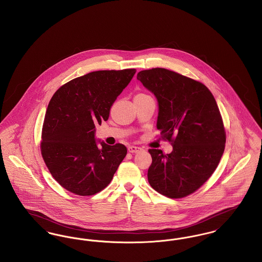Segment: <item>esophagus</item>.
<instances>
[{"label": "esophagus", "instance_id": "esophagus-1", "mask_svg": "<svg viewBox=\"0 0 262 262\" xmlns=\"http://www.w3.org/2000/svg\"><path fill=\"white\" fill-rule=\"evenodd\" d=\"M127 150H128V152H130V154H137V152H139V151L141 150V147L135 146V145H130V146L127 147Z\"/></svg>", "mask_w": 262, "mask_h": 262}]
</instances>
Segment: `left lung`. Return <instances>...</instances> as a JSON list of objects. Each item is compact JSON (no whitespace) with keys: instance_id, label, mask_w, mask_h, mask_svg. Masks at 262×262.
<instances>
[{"instance_id":"left-lung-1","label":"left lung","mask_w":262,"mask_h":262,"mask_svg":"<svg viewBox=\"0 0 262 262\" xmlns=\"http://www.w3.org/2000/svg\"><path fill=\"white\" fill-rule=\"evenodd\" d=\"M158 102L157 129L173 146L169 154L149 149L147 178L172 199L198 190L214 173L225 150L226 132L213 94L201 82L164 68L138 73Z\"/></svg>"}]
</instances>
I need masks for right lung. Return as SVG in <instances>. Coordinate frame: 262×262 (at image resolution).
Returning a JSON list of instances; mask_svg holds the SVG:
<instances>
[{
	"label": "right lung",
	"mask_w": 262,
	"mask_h": 262,
	"mask_svg": "<svg viewBox=\"0 0 262 262\" xmlns=\"http://www.w3.org/2000/svg\"><path fill=\"white\" fill-rule=\"evenodd\" d=\"M136 69L101 70L75 78L52 96L45 117L40 149L52 177L79 196L105 189L126 155L122 143L99 147L95 125L110 110Z\"/></svg>",
	"instance_id": "1"
}]
</instances>
